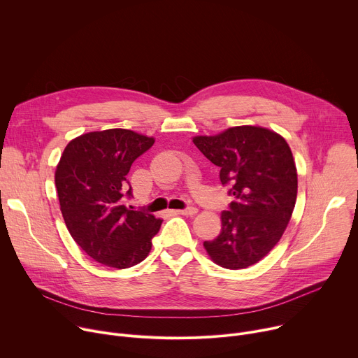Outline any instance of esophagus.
<instances>
[{
    "label": "esophagus",
    "mask_w": 358,
    "mask_h": 358,
    "mask_svg": "<svg viewBox=\"0 0 358 358\" xmlns=\"http://www.w3.org/2000/svg\"><path fill=\"white\" fill-rule=\"evenodd\" d=\"M178 215H186V216H192V215H196L197 213V209L194 206H187L185 209H180V210H176Z\"/></svg>",
    "instance_id": "34e87169"
}]
</instances>
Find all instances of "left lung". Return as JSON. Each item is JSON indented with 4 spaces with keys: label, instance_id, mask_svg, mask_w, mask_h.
Segmentation results:
<instances>
[{
    "label": "left lung",
    "instance_id": "obj_1",
    "mask_svg": "<svg viewBox=\"0 0 358 358\" xmlns=\"http://www.w3.org/2000/svg\"><path fill=\"white\" fill-rule=\"evenodd\" d=\"M193 143L220 168V182L233 196L222 213V231L203 242L224 268H246L262 260L283 236L297 197L293 153L279 134L260 127H234Z\"/></svg>",
    "mask_w": 358,
    "mask_h": 358
}]
</instances>
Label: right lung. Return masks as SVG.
<instances>
[{"label": "right lung", "mask_w": 358, "mask_h": 358, "mask_svg": "<svg viewBox=\"0 0 358 358\" xmlns=\"http://www.w3.org/2000/svg\"><path fill=\"white\" fill-rule=\"evenodd\" d=\"M153 142L128 129L90 132L66 145L57 166L58 199L72 239L108 267L145 260L161 229V219L124 205L134 196L127 175Z\"/></svg>", "instance_id": "1"}]
</instances>
